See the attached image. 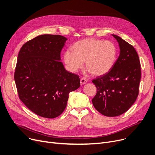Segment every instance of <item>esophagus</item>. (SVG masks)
Instances as JSON below:
<instances>
[{
	"instance_id": "obj_1",
	"label": "esophagus",
	"mask_w": 155,
	"mask_h": 155,
	"mask_svg": "<svg viewBox=\"0 0 155 155\" xmlns=\"http://www.w3.org/2000/svg\"><path fill=\"white\" fill-rule=\"evenodd\" d=\"M80 83H81V85H83V84H84L87 83V80L86 78H82L81 79V80H80Z\"/></svg>"
}]
</instances>
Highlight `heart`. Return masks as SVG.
Instances as JSON below:
<instances>
[{
	"instance_id": "b5f03b06",
	"label": "heart",
	"mask_w": 155,
	"mask_h": 155,
	"mask_svg": "<svg viewBox=\"0 0 155 155\" xmlns=\"http://www.w3.org/2000/svg\"><path fill=\"white\" fill-rule=\"evenodd\" d=\"M63 54L68 70L76 72L83 68L85 61L88 72L94 76L106 74L112 69L117 57V48L110 41L86 38L76 41Z\"/></svg>"
}]
</instances>
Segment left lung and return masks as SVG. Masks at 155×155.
Segmentation results:
<instances>
[{
  "label": "left lung",
  "mask_w": 155,
  "mask_h": 155,
  "mask_svg": "<svg viewBox=\"0 0 155 155\" xmlns=\"http://www.w3.org/2000/svg\"><path fill=\"white\" fill-rule=\"evenodd\" d=\"M112 35L119 43V58L108 73L92 81L97 89L93 105L107 117L127 111L137 99L141 80V64L135 48L120 36Z\"/></svg>",
  "instance_id": "left-lung-1"
}]
</instances>
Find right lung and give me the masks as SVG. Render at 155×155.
<instances>
[{"label": "right lung", "instance_id": "obj_1", "mask_svg": "<svg viewBox=\"0 0 155 155\" xmlns=\"http://www.w3.org/2000/svg\"><path fill=\"white\" fill-rule=\"evenodd\" d=\"M67 40L61 35H41L24 44L19 52L14 73L19 97L40 117L59 116L69 94L80 86L79 76L66 71L61 62Z\"/></svg>", "mask_w": 155, "mask_h": 155}]
</instances>
